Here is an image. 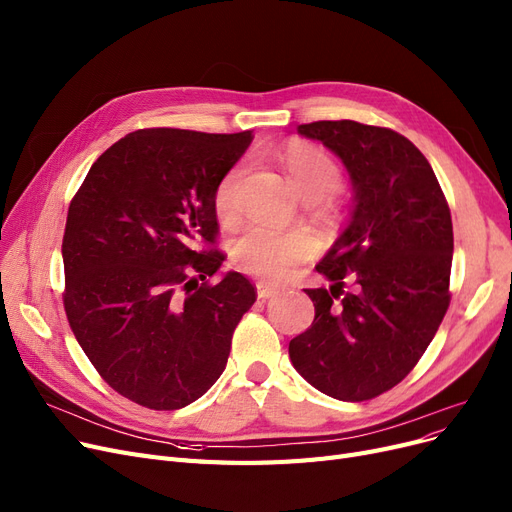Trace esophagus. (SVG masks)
<instances>
[{"instance_id": "34e87169", "label": "esophagus", "mask_w": 512, "mask_h": 512, "mask_svg": "<svg viewBox=\"0 0 512 512\" xmlns=\"http://www.w3.org/2000/svg\"><path fill=\"white\" fill-rule=\"evenodd\" d=\"M280 291L276 287H270V285H263V282H257V297L259 299H270V297H276Z\"/></svg>"}]
</instances>
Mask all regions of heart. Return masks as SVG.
<instances>
[{
  "label": "heart",
  "instance_id": "obj_1",
  "mask_svg": "<svg viewBox=\"0 0 512 512\" xmlns=\"http://www.w3.org/2000/svg\"><path fill=\"white\" fill-rule=\"evenodd\" d=\"M282 166L297 192L306 200H323L331 196L342 173L327 151L314 145L295 143L280 156ZM240 170H227L215 189V211L221 221L238 217L236 185ZM316 253V240L306 230H276L266 223H253L236 238L232 257L236 266L253 276L270 282L289 278L297 266Z\"/></svg>",
  "mask_w": 512,
  "mask_h": 512
}]
</instances>
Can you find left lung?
I'll list each match as a JSON object with an SVG mask.
<instances>
[{"instance_id":"8db88e82","label":"left lung","mask_w":512,"mask_h":512,"mask_svg":"<svg viewBox=\"0 0 512 512\" xmlns=\"http://www.w3.org/2000/svg\"><path fill=\"white\" fill-rule=\"evenodd\" d=\"M297 132L344 162L354 211L316 266L331 287L306 289L314 323L291 339L289 356L323 394L369 401L418 365L449 308L451 213L432 166L399 132L352 120Z\"/></svg>"}]
</instances>
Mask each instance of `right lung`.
Instances as JSON below:
<instances>
[{
    "label": "right lung",
    "mask_w": 512,
    "mask_h": 512,
    "mask_svg": "<svg viewBox=\"0 0 512 512\" xmlns=\"http://www.w3.org/2000/svg\"><path fill=\"white\" fill-rule=\"evenodd\" d=\"M251 130H135L113 143L73 196L63 236L69 327L103 380L147 409H181L225 369L255 299L238 272L213 278L215 189Z\"/></svg>",
    "instance_id": "right-lung-1"
}]
</instances>
